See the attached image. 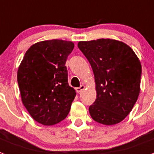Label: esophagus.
Here are the masks:
<instances>
[{"label":"esophagus","mask_w":154,"mask_h":154,"mask_svg":"<svg viewBox=\"0 0 154 154\" xmlns=\"http://www.w3.org/2000/svg\"><path fill=\"white\" fill-rule=\"evenodd\" d=\"M84 88H85V86L84 85H81L79 88H76V91L78 92V93H81L83 90H84Z\"/></svg>","instance_id":"obj_1"}]
</instances>
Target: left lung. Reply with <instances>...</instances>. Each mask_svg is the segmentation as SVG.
I'll list each match as a JSON object with an SVG mask.
<instances>
[{
	"mask_svg": "<svg viewBox=\"0 0 154 154\" xmlns=\"http://www.w3.org/2000/svg\"><path fill=\"white\" fill-rule=\"evenodd\" d=\"M95 77L96 99L89 107L95 121L113 125L129 114L140 90L141 64L130 46L110 38L79 42Z\"/></svg>",
	"mask_w": 154,
	"mask_h": 154,
	"instance_id": "8db88e82",
	"label": "left lung"
}]
</instances>
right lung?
<instances>
[{
  "mask_svg": "<svg viewBox=\"0 0 154 154\" xmlns=\"http://www.w3.org/2000/svg\"><path fill=\"white\" fill-rule=\"evenodd\" d=\"M73 49L72 42H38L28 49L18 67L21 101L32 118L43 125L64 120L76 96L68 84L65 66Z\"/></svg>",
  "mask_w": 154,
  "mask_h": 154,
  "instance_id": "add662e5",
  "label": "right lung"
}]
</instances>
